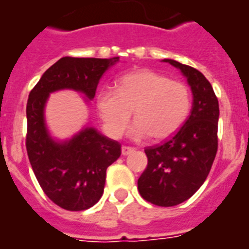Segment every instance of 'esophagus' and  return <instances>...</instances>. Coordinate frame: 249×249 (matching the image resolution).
Instances as JSON below:
<instances>
[{
	"label": "esophagus",
	"instance_id": "1",
	"mask_svg": "<svg viewBox=\"0 0 249 249\" xmlns=\"http://www.w3.org/2000/svg\"><path fill=\"white\" fill-rule=\"evenodd\" d=\"M132 152H135L134 146H127V145L122 146V155L123 156L130 155V153H132Z\"/></svg>",
	"mask_w": 249,
	"mask_h": 249
}]
</instances>
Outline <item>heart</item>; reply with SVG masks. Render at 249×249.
<instances>
[{"label":"heart","instance_id":"obj_1","mask_svg":"<svg viewBox=\"0 0 249 249\" xmlns=\"http://www.w3.org/2000/svg\"><path fill=\"white\" fill-rule=\"evenodd\" d=\"M96 107L110 138L122 136L134 110L136 121L130 128L131 136L136 140L148 136L163 140L186 123L192 94L184 83L156 71L138 70L119 79L117 90H98Z\"/></svg>","mask_w":249,"mask_h":249}]
</instances>
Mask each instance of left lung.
<instances>
[{"mask_svg": "<svg viewBox=\"0 0 249 249\" xmlns=\"http://www.w3.org/2000/svg\"><path fill=\"white\" fill-rule=\"evenodd\" d=\"M182 71L190 84L192 110L178 132L161 145L144 149L148 165L138 180L142 197L159 207L186 201L201 187L218 149V100L212 84L194 67L163 59Z\"/></svg>", "mask_w": 249, "mask_h": 249, "instance_id": "obj_1", "label": "left lung"}]
</instances>
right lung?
Here are the masks:
<instances>
[{
  "label": "right lung",
  "instance_id": "obj_1",
  "mask_svg": "<svg viewBox=\"0 0 249 249\" xmlns=\"http://www.w3.org/2000/svg\"><path fill=\"white\" fill-rule=\"evenodd\" d=\"M119 61L63 57L42 74L27 101L26 148L38 184L52 201L66 211H86L103 196L107 169L121 156V144L86 127L67 142H55L45 126L49 93L82 92L92 100L104 72Z\"/></svg>",
  "mask_w": 249,
  "mask_h": 249
}]
</instances>
